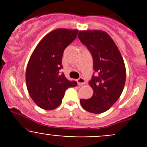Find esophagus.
I'll return each instance as SVG.
<instances>
[{
	"label": "esophagus",
	"instance_id": "esophagus-1",
	"mask_svg": "<svg viewBox=\"0 0 147 147\" xmlns=\"http://www.w3.org/2000/svg\"><path fill=\"white\" fill-rule=\"evenodd\" d=\"M78 83L79 85H83V84H85L86 81L83 78H80L78 80Z\"/></svg>",
	"mask_w": 147,
	"mask_h": 147
}]
</instances>
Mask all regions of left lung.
Listing matches in <instances>:
<instances>
[{"instance_id":"8db88e82","label":"left lung","mask_w":147,"mask_h":147,"mask_svg":"<svg viewBox=\"0 0 147 147\" xmlns=\"http://www.w3.org/2000/svg\"><path fill=\"white\" fill-rule=\"evenodd\" d=\"M80 40L87 47L93 58V74L89 82L93 95L88 100L80 99L81 105L87 112L100 114L106 112L119 98L126 80L124 60L113 40L105 31L82 30Z\"/></svg>"}]
</instances>
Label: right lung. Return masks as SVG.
I'll return each instance as SVG.
<instances>
[{
	"label": "right lung",
	"instance_id": "add662e5",
	"mask_svg": "<svg viewBox=\"0 0 147 147\" xmlns=\"http://www.w3.org/2000/svg\"><path fill=\"white\" fill-rule=\"evenodd\" d=\"M78 32V30H54L41 40L30 57L26 85L31 98L42 109L57 108L62 103L65 90L78 84L68 80L63 72L60 73L65 49L76 38Z\"/></svg>",
	"mask_w": 147,
	"mask_h": 147
}]
</instances>
